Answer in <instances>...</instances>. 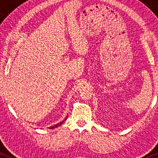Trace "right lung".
Returning <instances> with one entry per match:
<instances>
[{"label":"right lung","instance_id":"add662e5","mask_svg":"<svg viewBox=\"0 0 158 158\" xmlns=\"http://www.w3.org/2000/svg\"><path fill=\"white\" fill-rule=\"evenodd\" d=\"M67 117H68V116H67ZM67 117H66L65 118H64V119L63 121H62V122H60V124H57L54 125V126H52V127H49V129H54V128H56V127H57L58 126H60V125H61V124H62V123H63V122H64V121H65V120L67 119Z\"/></svg>","mask_w":158,"mask_h":158}]
</instances>
